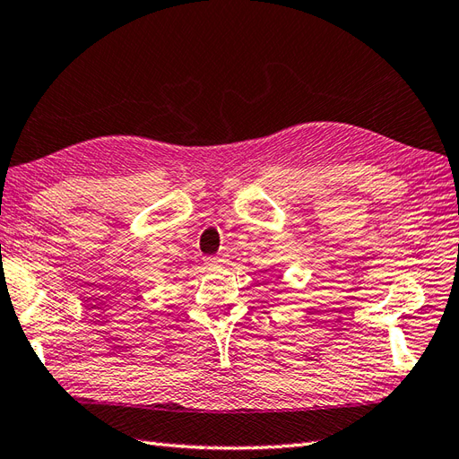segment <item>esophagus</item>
Instances as JSON below:
<instances>
[{
    "instance_id": "obj_1",
    "label": "esophagus",
    "mask_w": 459,
    "mask_h": 459,
    "mask_svg": "<svg viewBox=\"0 0 459 459\" xmlns=\"http://www.w3.org/2000/svg\"><path fill=\"white\" fill-rule=\"evenodd\" d=\"M205 264H207V265H221V264H225V255H207Z\"/></svg>"
}]
</instances>
